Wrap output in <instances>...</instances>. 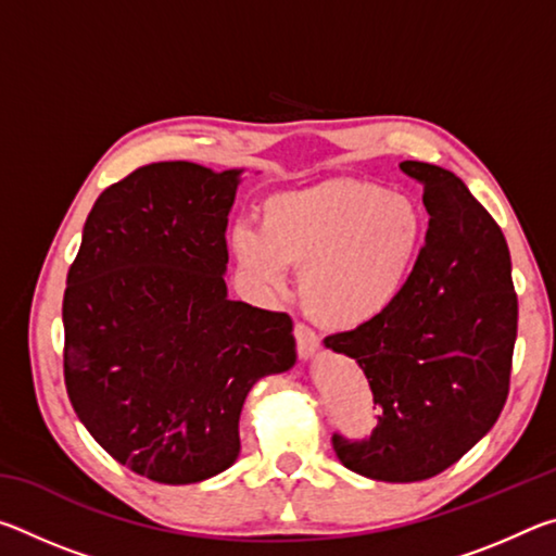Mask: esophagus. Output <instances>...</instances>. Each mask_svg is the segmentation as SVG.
<instances>
[{"instance_id":"obj_1","label":"esophagus","mask_w":556,"mask_h":556,"mask_svg":"<svg viewBox=\"0 0 556 556\" xmlns=\"http://www.w3.org/2000/svg\"><path fill=\"white\" fill-rule=\"evenodd\" d=\"M294 338H296V351L301 357H312L318 345H321V341H318L316 331H312L306 324H294Z\"/></svg>"}]
</instances>
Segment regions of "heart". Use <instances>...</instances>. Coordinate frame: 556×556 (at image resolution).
<instances>
[{
  "label": "heart",
  "mask_w": 556,
  "mask_h": 556,
  "mask_svg": "<svg viewBox=\"0 0 556 556\" xmlns=\"http://www.w3.org/2000/svg\"><path fill=\"white\" fill-rule=\"evenodd\" d=\"M425 230V215L407 195L361 178H328L271 195L262 228L238 223L230 244L240 267L269 291L287 287V265L301 267L308 314L348 331L390 312Z\"/></svg>",
  "instance_id": "heart-1"
}]
</instances>
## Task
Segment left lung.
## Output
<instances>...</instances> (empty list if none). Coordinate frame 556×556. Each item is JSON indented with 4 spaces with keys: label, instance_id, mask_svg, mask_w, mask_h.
<instances>
[{
    "label": "left lung",
    "instance_id": "8db88e82",
    "mask_svg": "<svg viewBox=\"0 0 556 556\" xmlns=\"http://www.w3.org/2000/svg\"><path fill=\"white\" fill-rule=\"evenodd\" d=\"M400 168L425 186L429 213L407 287L388 314L324 343L355 357L380 407L370 437L333 434L336 456L375 481L414 483L454 466L501 417L517 294L503 230L466 184L434 164Z\"/></svg>",
    "mask_w": 556,
    "mask_h": 556
}]
</instances>
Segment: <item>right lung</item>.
<instances>
[{"instance_id":"1","label":"right lung","mask_w":556,"mask_h":556,"mask_svg":"<svg viewBox=\"0 0 556 556\" xmlns=\"http://www.w3.org/2000/svg\"><path fill=\"white\" fill-rule=\"evenodd\" d=\"M240 172L156 162L108 186L63 294V378L92 439L149 481L235 464L260 378L296 361L291 318L228 299L225 228Z\"/></svg>"}]
</instances>
